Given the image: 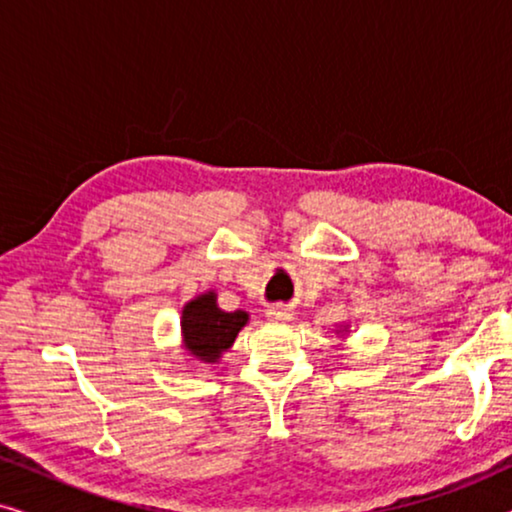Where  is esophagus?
<instances>
[{"label": "esophagus", "instance_id": "34e87169", "mask_svg": "<svg viewBox=\"0 0 512 512\" xmlns=\"http://www.w3.org/2000/svg\"><path fill=\"white\" fill-rule=\"evenodd\" d=\"M268 317L272 321H289L293 317V312L286 305H272L268 310Z\"/></svg>", "mask_w": 512, "mask_h": 512}]
</instances>
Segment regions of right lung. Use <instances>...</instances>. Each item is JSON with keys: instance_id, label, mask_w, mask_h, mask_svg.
<instances>
[{"instance_id": "add662e5", "label": "right lung", "mask_w": 512, "mask_h": 512, "mask_svg": "<svg viewBox=\"0 0 512 512\" xmlns=\"http://www.w3.org/2000/svg\"><path fill=\"white\" fill-rule=\"evenodd\" d=\"M247 319L249 314L242 310L223 312L216 305L214 293H205V296L191 300L181 314L186 349L198 361L214 363L221 352H226L233 345Z\"/></svg>"}]
</instances>
